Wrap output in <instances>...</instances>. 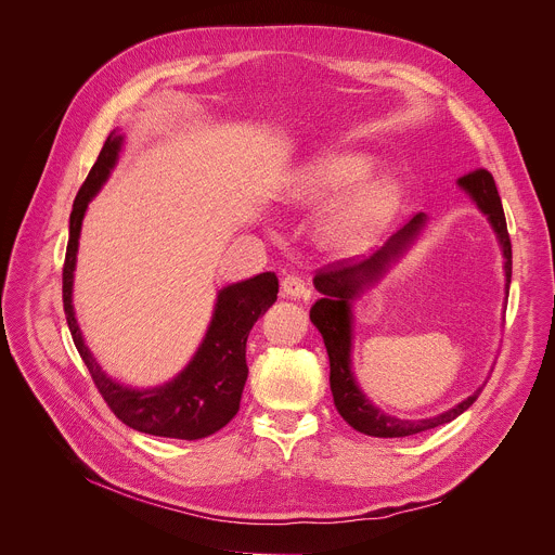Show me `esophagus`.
<instances>
[{
	"mask_svg": "<svg viewBox=\"0 0 555 555\" xmlns=\"http://www.w3.org/2000/svg\"><path fill=\"white\" fill-rule=\"evenodd\" d=\"M281 289H283L285 297H289V299H306L308 297L306 281L299 274H287L281 281Z\"/></svg>",
	"mask_w": 555,
	"mask_h": 555,
	"instance_id": "1",
	"label": "esophagus"
}]
</instances>
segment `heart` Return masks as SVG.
I'll list each match as a JSON object with an SVG mask.
<instances>
[{"label":"heart","mask_w":555,"mask_h":555,"mask_svg":"<svg viewBox=\"0 0 555 555\" xmlns=\"http://www.w3.org/2000/svg\"><path fill=\"white\" fill-rule=\"evenodd\" d=\"M373 160L363 154H323L292 173L283 184V201L294 207H314L339 193L319 218V241L339 254L371 245L395 216L401 190L390 176L367 178Z\"/></svg>","instance_id":"1"}]
</instances>
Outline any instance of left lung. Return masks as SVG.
I'll return each instance as SVG.
<instances>
[{"label":"left lung","mask_w":555,"mask_h":555,"mask_svg":"<svg viewBox=\"0 0 555 555\" xmlns=\"http://www.w3.org/2000/svg\"><path fill=\"white\" fill-rule=\"evenodd\" d=\"M462 192L479 207L489 223L493 225L498 241L504 254V276H506V297L511 285V238L506 232V218L502 209V201L495 188V180L487 169H475L457 180ZM426 225V214L413 216L397 234H392L377 251L371 256H357L344 258L325 266L314 276V287L323 294L312 310L310 321L321 332L327 357H330V390L335 397V405L339 415L359 433L371 437H405L417 435L441 424H449L460 417L466 409H470L477 395L482 388H477L470 397L460 401L455 409L428 417V420H397L367 399L357 379L352 375L350 365V350H352V301L361 294L373 287L388 270L392 261L411 247V243L420 236Z\"/></svg>","instance_id":"1"}]
</instances>
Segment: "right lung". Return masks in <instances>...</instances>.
Listing matches in <instances>:
<instances>
[{
  "label": "right lung",
  "instance_id": "1",
  "mask_svg": "<svg viewBox=\"0 0 555 555\" xmlns=\"http://www.w3.org/2000/svg\"><path fill=\"white\" fill-rule=\"evenodd\" d=\"M122 135L111 131L102 152L91 167L87 180L73 201L68 220V245L62 270V301L64 314L91 379L114 415L133 430L171 437V439H201L232 422L238 413L243 386L247 382L245 346L251 325L266 314L276 301L279 279L274 272L256 274L254 279L232 283L218 292L207 335L184 371L171 382L135 390L111 379L91 350L85 346L82 330L73 312V272H76L78 241L82 218L89 201L100 192L111 169L118 163Z\"/></svg>",
  "mask_w": 555,
  "mask_h": 555
}]
</instances>
